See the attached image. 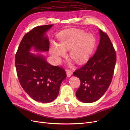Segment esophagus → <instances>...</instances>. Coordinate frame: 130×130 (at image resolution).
Wrapping results in <instances>:
<instances>
[{"instance_id": "34e87169", "label": "esophagus", "mask_w": 130, "mask_h": 130, "mask_svg": "<svg viewBox=\"0 0 130 130\" xmlns=\"http://www.w3.org/2000/svg\"><path fill=\"white\" fill-rule=\"evenodd\" d=\"M72 72L70 70H67L66 71V75H67V76L68 77H70L72 76Z\"/></svg>"}]
</instances>
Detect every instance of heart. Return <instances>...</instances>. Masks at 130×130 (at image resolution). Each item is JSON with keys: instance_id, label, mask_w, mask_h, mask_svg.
I'll use <instances>...</instances> for the list:
<instances>
[{"instance_id": "1", "label": "heart", "mask_w": 130, "mask_h": 130, "mask_svg": "<svg viewBox=\"0 0 130 130\" xmlns=\"http://www.w3.org/2000/svg\"><path fill=\"white\" fill-rule=\"evenodd\" d=\"M58 44L53 43L50 52L53 57L59 61L69 51L70 57L76 64H83L88 59L95 45V38L84 31L70 29L65 30L57 35Z\"/></svg>"}]
</instances>
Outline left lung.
<instances>
[{"label":"left lung","instance_id":"obj_1","mask_svg":"<svg viewBox=\"0 0 130 130\" xmlns=\"http://www.w3.org/2000/svg\"><path fill=\"white\" fill-rule=\"evenodd\" d=\"M99 34L100 43L94 56L73 73L80 80L76 96L85 103L98 101L106 92L111 83L116 63V53L111 41L100 29Z\"/></svg>","mask_w":130,"mask_h":130}]
</instances>
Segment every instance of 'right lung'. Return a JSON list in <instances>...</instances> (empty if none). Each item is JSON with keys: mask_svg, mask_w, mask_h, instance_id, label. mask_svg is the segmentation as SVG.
<instances>
[{"mask_svg": "<svg viewBox=\"0 0 130 130\" xmlns=\"http://www.w3.org/2000/svg\"><path fill=\"white\" fill-rule=\"evenodd\" d=\"M53 25L39 26L27 33L16 54L15 66L19 82L33 100L50 103L58 95L61 82L66 77L65 71L49 64L42 54L49 50L50 41L46 32Z\"/></svg>", "mask_w": 130, "mask_h": 130, "instance_id": "add662e5", "label": "right lung"}]
</instances>
